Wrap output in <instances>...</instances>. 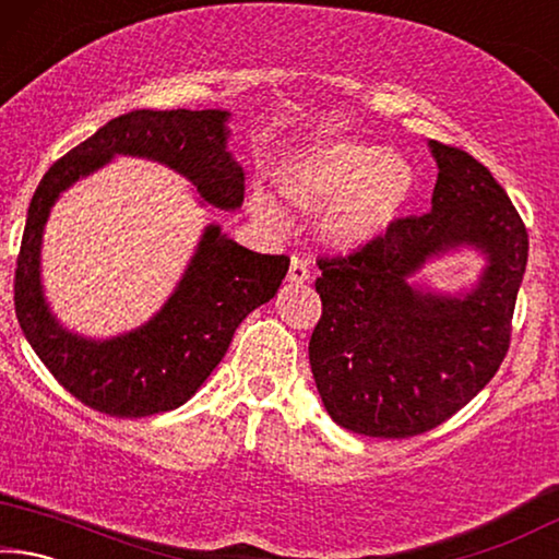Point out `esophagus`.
I'll return each mask as SVG.
<instances>
[{
  "instance_id": "obj_1",
  "label": "esophagus",
  "mask_w": 559,
  "mask_h": 559,
  "mask_svg": "<svg viewBox=\"0 0 559 559\" xmlns=\"http://www.w3.org/2000/svg\"><path fill=\"white\" fill-rule=\"evenodd\" d=\"M308 281H310L308 263L293 257L290 259V269H288V283H293V286H302V283H308Z\"/></svg>"
}]
</instances>
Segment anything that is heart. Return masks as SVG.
Here are the masks:
<instances>
[{
	"label": "heart",
	"mask_w": 559,
	"mask_h": 559,
	"mask_svg": "<svg viewBox=\"0 0 559 559\" xmlns=\"http://www.w3.org/2000/svg\"><path fill=\"white\" fill-rule=\"evenodd\" d=\"M273 182L300 212L316 214V234L328 249L359 251L390 234L409 210L416 175L409 159L355 138H323L293 150L273 169ZM246 210L266 226L283 212L263 192Z\"/></svg>",
	"instance_id": "b5f03b06"
}]
</instances>
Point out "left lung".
Instances as JSON below:
<instances>
[{
	"label": "left lung",
	"mask_w": 559,
	"mask_h": 559,
	"mask_svg": "<svg viewBox=\"0 0 559 559\" xmlns=\"http://www.w3.org/2000/svg\"><path fill=\"white\" fill-rule=\"evenodd\" d=\"M439 175L431 212L406 216L347 259H320L323 316L308 355L328 414L380 439L424 433L493 380L527 266V231L493 175L463 150L429 140ZM466 248L479 281L447 294L414 284L427 262Z\"/></svg>",
	"instance_id": "1"
}]
</instances>
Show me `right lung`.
<instances>
[{
	"instance_id": "1",
	"label": "right lung",
	"mask_w": 559,
	"mask_h": 559,
	"mask_svg": "<svg viewBox=\"0 0 559 559\" xmlns=\"http://www.w3.org/2000/svg\"><path fill=\"white\" fill-rule=\"evenodd\" d=\"M229 120L219 108L126 112L53 163L36 187L16 259V318L49 372L91 409L138 419L182 406L222 362L241 320L276 296L290 261L243 249L219 224H206L153 318L128 333L86 337L53 316L44 293L41 243L53 204L110 159L140 157L185 177L202 206L236 212L243 167L229 150Z\"/></svg>"
}]
</instances>
